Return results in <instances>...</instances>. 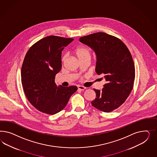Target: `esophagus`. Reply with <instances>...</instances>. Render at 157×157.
I'll use <instances>...</instances> for the list:
<instances>
[{
    "label": "esophagus",
    "mask_w": 157,
    "mask_h": 157,
    "mask_svg": "<svg viewBox=\"0 0 157 157\" xmlns=\"http://www.w3.org/2000/svg\"><path fill=\"white\" fill-rule=\"evenodd\" d=\"M78 88L79 90H81L82 91H83L86 89V87H84V86H78Z\"/></svg>",
    "instance_id": "34e87169"
}]
</instances>
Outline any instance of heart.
<instances>
[{
  "mask_svg": "<svg viewBox=\"0 0 157 157\" xmlns=\"http://www.w3.org/2000/svg\"><path fill=\"white\" fill-rule=\"evenodd\" d=\"M74 53L79 60L85 59H90L91 55L90 48L85 45H81L76 48L74 50ZM66 58V55H64L62 58V63L65 62Z\"/></svg>",
  "mask_w": 157,
  "mask_h": 157,
  "instance_id": "obj_1",
  "label": "heart"
}]
</instances>
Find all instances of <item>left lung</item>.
<instances>
[{"instance_id": "1", "label": "left lung", "mask_w": 157, "mask_h": 157, "mask_svg": "<svg viewBox=\"0 0 157 157\" xmlns=\"http://www.w3.org/2000/svg\"><path fill=\"white\" fill-rule=\"evenodd\" d=\"M79 41L95 51V72L104 75L106 81L102 90L93 89L96 98L91 105L104 112L116 109L133 89L135 70L128 48L119 38L104 32L82 37Z\"/></svg>"}]
</instances>
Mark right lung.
<instances>
[{
  "instance_id": "obj_1",
  "label": "right lung",
  "mask_w": 157,
  "mask_h": 157,
  "mask_svg": "<svg viewBox=\"0 0 157 157\" xmlns=\"http://www.w3.org/2000/svg\"><path fill=\"white\" fill-rule=\"evenodd\" d=\"M74 40L50 36L29 48L21 68V82L29 102L41 112L55 114L65 108L76 86L63 87L55 82L62 68V51Z\"/></svg>"
}]
</instances>
